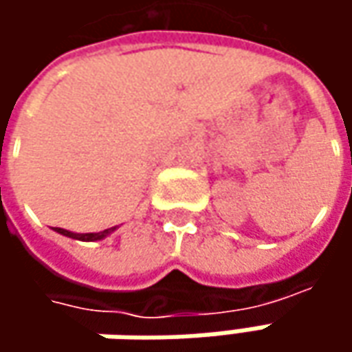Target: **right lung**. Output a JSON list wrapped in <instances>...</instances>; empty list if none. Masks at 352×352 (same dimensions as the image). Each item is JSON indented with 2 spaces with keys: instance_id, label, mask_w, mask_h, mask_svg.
<instances>
[{
  "instance_id": "1",
  "label": "right lung",
  "mask_w": 352,
  "mask_h": 352,
  "mask_svg": "<svg viewBox=\"0 0 352 352\" xmlns=\"http://www.w3.org/2000/svg\"><path fill=\"white\" fill-rule=\"evenodd\" d=\"M117 227H111V229H103L100 233H72V231H66V229H60V227H54L56 233H60L64 236H70V239H78V241H102L107 235H111L116 231Z\"/></svg>"
}]
</instances>
